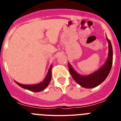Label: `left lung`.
Returning <instances> with one entry per match:
<instances>
[{"instance_id": "left-lung-1", "label": "left lung", "mask_w": 121, "mask_h": 121, "mask_svg": "<svg viewBox=\"0 0 121 121\" xmlns=\"http://www.w3.org/2000/svg\"><path fill=\"white\" fill-rule=\"evenodd\" d=\"M107 40L109 43L108 58L105 64L101 68H100L97 71L88 75H81L78 73L77 72H76L75 70L72 68L70 63H68V69L72 78L80 86L85 88H94L103 82L107 77L112 65L113 51L111 41L107 38Z\"/></svg>"}]
</instances>
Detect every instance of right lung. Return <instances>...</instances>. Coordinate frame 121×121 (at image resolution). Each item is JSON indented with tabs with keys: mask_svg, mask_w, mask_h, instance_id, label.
<instances>
[{
	"mask_svg": "<svg viewBox=\"0 0 121 121\" xmlns=\"http://www.w3.org/2000/svg\"><path fill=\"white\" fill-rule=\"evenodd\" d=\"M51 68H52V65H51L50 67L49 68L48 72L47 75L46 76L45 78L44 79V80L42 82L38 83V84H34V85H23L19 83L16 82V83L18 85H19L20 86H21L22 88H25L27 90H29L30 91L35 92H41L42 90H44L48 85H49L50 81H51Z\"/></svg>",
	"mask_w": 121,
	"mask_h": 121,
	"instance_id": "right-lung-1",
	"label": "right lung"
}]
</instances>
